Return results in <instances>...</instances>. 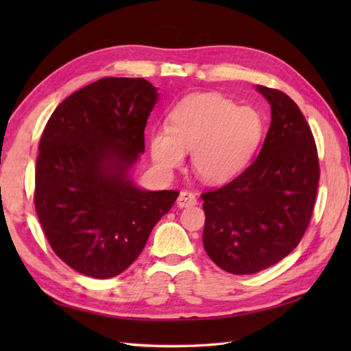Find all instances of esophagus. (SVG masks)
Wrapping results in <instances>:
<instances>
[{"mask_svg":"<svg viewBox=\"0 0 351 351\" xmlns=\"http://www.w3.org/2000/svg\"><path fill=\"white\" fill-rule=\"evenodd\" d=\"M196 204H197V197H196L195 193H191V191L184 190V191H181L180 197H178V205H180L181 208L193 206V205H196Z\"/></svg>","mask_w":351,"mask_h":351,"instance_id":"1","label":"esophagus"}]
</instances>
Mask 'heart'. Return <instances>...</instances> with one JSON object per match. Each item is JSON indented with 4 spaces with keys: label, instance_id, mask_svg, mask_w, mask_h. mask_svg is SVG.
I'll use <instances>...</instances> for the list:
<instances>
[{
    "label": "heart",
    "instance_id": "obj_1",
    "mask_svg": "<svg viewBox=\"0 0 351 351\" xmlns=\"http://www.w3.org/2000/svg\"><path fill=\"white\" fill-rule=\"evenodd\" d=\"M263 137L256 110L238 107L219 93H195L170 110L167 126L149 132L154 162L164 171L181 167L185 151L206 184H225L247 167Z\"/></svg>",
    "mask_w": 351,
    "mask_h": 351
}]
</instances>
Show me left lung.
<instances>
[{
	"mask_svg": "<svg viewBox=\"0 0 351 351\" xmlns=\"http://www.w3.org/2000/svg\"><path fill=\"white\" fill-rule=\"evenodd\" d=\"M271 123L258 158L234 181L200 195L204 247L221 270L253 274L293 252L314 213L319 164L311 126L280 90L258 86Z\"/></svg>",
	"mask_w": 351,
	"mask_h": 351,
	"instance_id": "left-lung-1",
	"label": "left lung"
}]
</instances>
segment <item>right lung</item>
Wrapping results in <instances>:
<instances>
[{
  "label": "right lung",
  "instance_id": "1",
  "mask_svg": "<svg viewBox=\"0 0 351 351\" xmlns=\"http://www.w3.org/2000/svg\"><path fill=\"white\" fill-rule=\"evenodd\" d=\"M158 93L145 78H101L72 93L45 126L36 161L34 206L63 263L108 279L138 258L180 191H146L128 175L145 152Z\"/></svg>",
  "mask_w": 351,
  "mask_h": 351
}]
</instances>
